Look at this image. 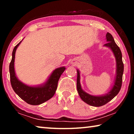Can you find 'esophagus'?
<instances>
[{
	"mask_svg": "<svg viewBox=\"0 0 134 134\" xmlns=\"http://www.w3.org/2000/svg\"><path fill=\"white\" fill-rule=\"evenodd\" d=\"M72 64H75V63H72Z\"/></svg>",
	"mask_w": 134,
	"mask_h": 134,
	"instance_id": "1",
	"label": "esophagus"
}]
</instances>
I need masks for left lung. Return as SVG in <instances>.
<instances>
[{
  "label": "left lung",
  "mask_w": 134,
  "mask_h": 134,
  "mask_svg": "<svg viewBox=\"0 0 134 134\" xmlns=\"http://www.w3.org/2000/svg\"><path fill=\"white\" fill-rule=\"evenodd\" d=\"M106 41L108 42L104 45V46L109 48L113 52L116 62V71L114 84L112 89L108 93L101 95V96H93L85 92L81 88L80 85V71L77 70V89L79 96L88 105L95 107L103 106L105 105L118 94L121 90L122 83V76L124 72V64L122 62V53L119 47L116 45L113 39L112 35L108 32L106 35Z\"/></svg>",
  "instance_id": "obj_1"
}]
</instances>
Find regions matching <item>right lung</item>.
Returning a JSON list of instances; mask_svg holds the SVG:
<instances>
[{
	"label": "right lung",
	"instance_id": "1",
	"mask_svg": "<svg viewBox=\"0 0 134 134\" xmlns=\"http://www.w3.org/2000/svg\"><path fill=\"white\" fill-rule=\"evenodd\" d=\"M22 41L13 48L12 60L9 64L10 83L14 92L27 103L32 105H38L48 100L55 94L57 88L58 81L61 75L65 70V67H61L54 70L44 83L37 86L26 85L17 78L15 74L14 63L15 53Z\"/></svg>",
	"mask_w": 134,
	"mask_h": 134
}]
</instances>
